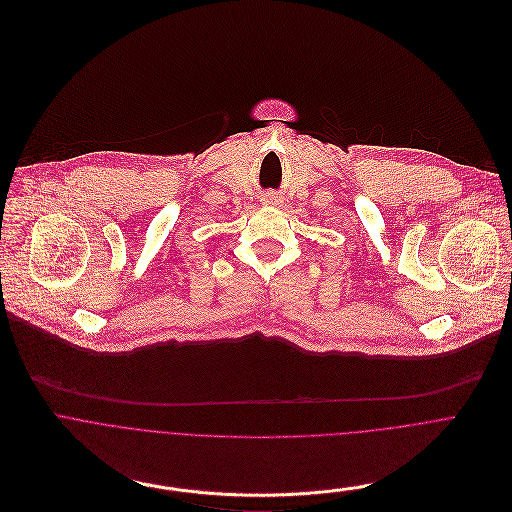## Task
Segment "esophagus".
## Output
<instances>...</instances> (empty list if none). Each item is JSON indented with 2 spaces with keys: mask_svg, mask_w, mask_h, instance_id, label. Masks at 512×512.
I'll return each mask as SVG.
<instances>
[{
  "mask_svg": "<svg viewBox=\"0 0 512 512\" xmlns=\"http://www.w3.org/2000/svg\"><path fill=\"white\" fill-rule=\"evenodd\" d=\"M262 203H266V206H274V203H278V199H276L274 193H266V195L262 197Z\"/></svg>",
  "mask_w": 512,
  "mask_h": 512,
  "instance_id": "1",
  "label": "esophagus"
}]
</instances>
